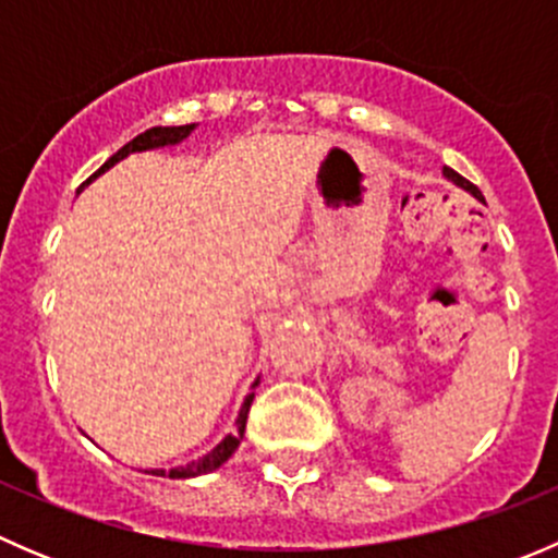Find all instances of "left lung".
I'll return each instance as SVG.
<instances>
[{
  "instance_id": "left-lung-1",
  "label": "left lung",
  "mask_w": 558,
  "mask_h": 558,
  "mask_svg": "<svg viewBox=\"0 0 558 558\" xmlns=\"http://www.w3.org/2000/svg\"><path fill=\"white\" fill-rule=\"evenodd\" d=\"M442 174H446V178H448V180H453V183H456V185H459V189L470 191V194H472V196H475V199H483V194H481V191H477V185H472V183H470V180H466V178H461V174H459V172H456V170H451V167H442Z\"/></svg>"
}]
</instances>
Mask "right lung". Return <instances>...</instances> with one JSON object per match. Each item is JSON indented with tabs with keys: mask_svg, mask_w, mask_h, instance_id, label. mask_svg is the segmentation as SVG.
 <instances>
[{
	"mask_svg": "<svg viewBox=\"0 0 558 558\" xmlns=\"http://www.w3.org/2000/svg\"><path fill=\"white\" fill-rule=\"evenodd\" d=\"M194 126H196V123H185V126H154V129H148V132L137 134V137L132 140V143H126L121 150H118V154H112L110 159H107L105 165L99 167V170L94 172L92 178H88L83 185H88L94 178H97V174H102L105 170H110L112 165H118V161H121V159H126L129 154H140V150H150V148H165V145H178L180 140H185L191 132H194ZM83 185H81V189H83ZM253 386H258V380ZM251 402H253V391L247 393L243 408H240L238 432H232V435L223 437V440L218 442V446L213 448L210 453H205V456H202V459H196V461H189V464H185V466H174V470H170V472H167V470H148L150 475L174 477V481H178V477H196V475H205V472L218 470V466H221L223 461L229 459V456L238 451L240 440H243L245 424H247V410H251Z\"/></svg>",
	"mask_w": 558,
	"mask_h": 558,
	"instance_id": "obj_1",
	"label": "right lung"
}]
</instances>
